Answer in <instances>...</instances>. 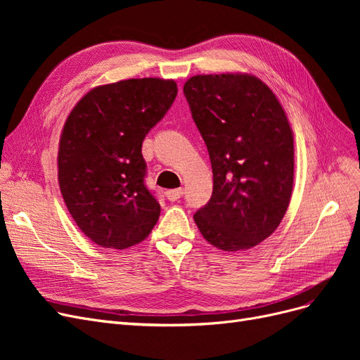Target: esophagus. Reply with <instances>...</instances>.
Wrapping results in <instances>:
<instances>
[{"label": "esophagus", "instance_id": "34e87169", "mask_svg": "<svg viewBox=\"0 0 360 360\" xmlns=\"http://www.w3.org/2000/svg\"><path fill=\"white\" fill-rule=\"evenodd\" d=\"M165 195L169 201H177L179 198L183 197V189H171V191H167Z\"/></svg>", "mask_w": 360, "mask_h": 360}]
</instances>
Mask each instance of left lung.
<instances>
[{
  "mask_svg": "<svg viewBox=\"0 0 360 360\" xmlns=\"http://www.w3.org/2000/svg\"><path fill=\"white\" fill-rule=\"evenodd\" d=\"M213 169L212 198L193 214L202 237L222 250L257 246L290 204L294 144L287 115L250 75H197L183 86Z\"/></svg>",
  "mask_w": 360,
  "mask_h": 360,
  "instance_id": "obj_1",
  "label": "left lung"
}]
</instances>
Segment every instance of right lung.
<instances>
[{
  "instance_id": "add662e5",
  "label": "right lung",
  "mask_w": 360,
  "mask_h": 360,
  "mask_svg": "<svg viewBox=\"0 0 360 360\" xmlns=\"http://www.w3.org/2000/svg\"><path fill=\"white\" fill-rule=\"evenodd\" d=\"M177 84L127 79L86 93L69 114L58 150V181L68 209L96 245L134 246L151 233L160 205L146 186V135L165 117Z\"/></svg>"
}]
</instances>
